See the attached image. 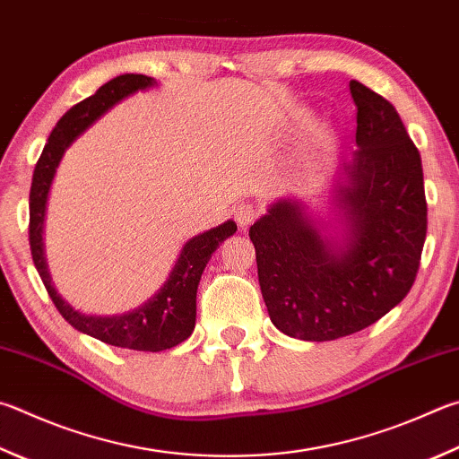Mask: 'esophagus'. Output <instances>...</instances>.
Here are the masks:
<instances>
[{"mask_svg":"<svg viewBox=\"0 0 459 459\" xmlns=\"http://www.w3.org/2000/svg\"><path fill=\"white\" fill-rule=\"evenodd\" d=\"M255 219H256V206L248 204V203H243V204L237 206L235 221H237L238 227L245 229V227H248V224H251Z\"/></svg>","mask_w":459,"mask_h":459,"instance_id":"34e87169","label":"esophagus"}]
</instances>
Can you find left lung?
I'll return each mask as SVG.
<instances>
[{
  "instance_id": "1",
  "label": "left lung",
  "mask_w": 459,
  "mask_h": 459,
  "mask_svg": "<svg viewBox=\"0 0 459 459\" xmlns=\"http://www.w3.org/2000/svg\"><path fill=\"white\" fill-rule=\"evenodd\" d=\"M355 150L329 196L331 221L303 198H279L248 237L274 327L333 341L369 327L403 301L428 230L421 156L385 98L349 82Z\"/></svg>"
}]
</instances>
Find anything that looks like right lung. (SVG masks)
Instances as JSON below:
<instances>
[{
    "label": "right lung",
    "instance_id": "1",
    "mask_svg": "<svg viewBox=\"0 0 459 459\" xmlns=\"http://www.w3.org/2000/svg\"><path fill=\"white\" fill-rule=\"evenodd\" d=\"M158 86L154 78L143 74H124L114 80L106 82L96 90L94 96L82 100L80 104L72 106L48 138L39 160L36 164L30 190V248L33 264L39 273L41 281L52 297L56 309L68 321L74 329L86 335L104 341L114 347L136 349V351H164V349L177 347L188 339L195 331L196 321V289L201 282L204 266L211 261L212 253L229 237L237 232L235 221H227L219 227L208 229L201 235L188 238L180 248V255L174 263L172 271L166 277L164 285L156 293L134 307L132 311L122 315H86L65 301L57 293L52 274L48 269L44 253V222L49 188L56 177L65 150L74 140H78L84 132L96 124L102 116L112 110L122 100Z\"/></svg>",
    "mask_w": 459,
    "mask_h": 459
}]
</instances>
